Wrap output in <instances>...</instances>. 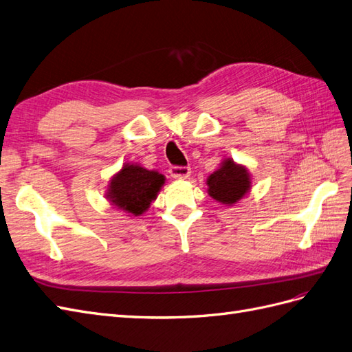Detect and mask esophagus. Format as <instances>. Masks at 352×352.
Listing matches in <instances>:
<instances>
[{"instance_id": "34e87169", "label": "esophagus", "mask_w": 352, "mask_h": 352, "mask_svg": "<svg viewBox=\"0 0 352 352\" xmlns=\"http://www.w3.org/2000/svg\"><path fill=\"white\" fill-rule=\"evenodd\" d=\"M169 174H170V177L178 178V179H186L187 177H190L192 170L188 166H170Z\"/></svg>"}]
</instances>
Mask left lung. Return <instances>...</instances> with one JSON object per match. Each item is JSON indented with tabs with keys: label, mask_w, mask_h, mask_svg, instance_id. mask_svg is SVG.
I'll return each mask as SVG.
<instances>
[{
	"label": "left lung",
	"mask_w": 352,
	"mask_h": 352,
	"mask_svg": "<svg viewBox=\"0 0 352 352\" xmlns=\"http://www.w3.org/2000/svg\"><path fill=\"white\" fill-rule=\"evenodd\" d=\"M208 193L215 201L226 205L236 204L250 188V175L247 169L236 165L232 159L224 160L220 169L212 173L208 179Z\"/></svg>",
	"instance_id": "left-lung-1"
}]
</instances>
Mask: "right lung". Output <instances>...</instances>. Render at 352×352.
Returning <instances> with one entry per match:
<instances>
[{
  "label": "right lung",
  "instance_id": "right-lung-1",
  "mask_svg": "<svg viewBox=\"0 0 352 352\" xmlns=\"http://www.w3.org/2000/svg\"><path fill=\"white\" fill-rule=\"evenodd\" d=\"M165 183V177L138 165H124L108 187V197L123 211L141 215Z\"/></svg>",
  "mask_w": 352,
  "mask_h": 352
}]
</instances>
